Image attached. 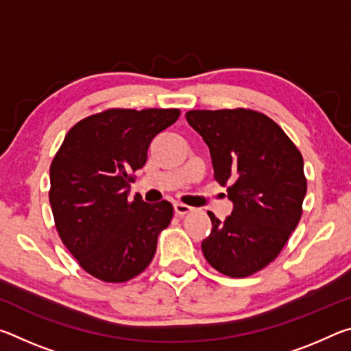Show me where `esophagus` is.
Segmentation results:
<instances>
[{
    "mask_svg": "<svg viewBox=\"0 0 351 351\" xmlns=\"http://www.w3.org/2000/svg\"><path fill=\"white\" fill-rule=\"evenodd\" d=\"M173 209H175V213L178 217H184V215H187V213H190L192 212L193 209L190 206H187V204H182V203H175L173 204Z\"/></svg>",
    "mask_w": 351,
    "mask_h": 351,
    "instance_id": "esophagus-1",
    "label": "esophagus"
}]
</instances>
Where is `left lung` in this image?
I'll return each instance as SVG.
<instances>
[{
	"instance_id": "1",
	"label": "left lung",
	"mask_w": 351,
	"mask_h": 351,
	"mask_svg": "<svg viewBox=\"0 0 351 351\" xmlns=\"http://www.w3.org/2000/svg\"><path fill=\"white\" fill-rule=\"evenodd\" d=\"M186 119L210 150L213 178L234 203L201 249L212 268L247 277L277 258L302 217L306 193L304 158L287 133L263 112L192 110Z\"/></svg>"
}]
</instances>
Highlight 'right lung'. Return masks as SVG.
Returning <instances> with one entry per match:
<instances>
[{"label": "right lung", "instance_id": "add662e5", "mask_svg": "<svg viewBox=\"0 0 351 351\" xmlns=\"http://www.w3.org/2000/svg\"><path fill=\"white\" fill-rule=\"evenodd\" d=\"M178 108H110L77 122L51 164L49 203L63 245L83 269L108 283L139 276L173 217L169 201L128 199L156 134L178 121Z\"/></svg>", "mask_w": 351, "mask_h": 351}]
</instances>
